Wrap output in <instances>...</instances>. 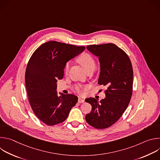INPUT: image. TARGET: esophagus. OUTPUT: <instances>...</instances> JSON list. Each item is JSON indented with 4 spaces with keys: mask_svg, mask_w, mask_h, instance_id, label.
I'll list each match as a JSON object with an SVG mask.
<instances>
[{
    "mask_svg": "<svg viewBox=\"0 0 160 160\" xmlns=\"http://www.w3.org/2000/svg\"><path fill=\"white\" fill-rule=\"evenodd\" d=\"M84 102H85V101L83 99H82V98H78V103H83Z\"/></svg>",
    "mask_w": 160,
    "mask_h": 160,
    "instance_id": "1",
    "label": "esophagus"
}]
</instances>
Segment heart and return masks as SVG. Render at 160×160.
<instances>
[{
    "instance_id": "1",
    "label": "heart",
    "mask_w": 160,
    "mask_h": 160,
    "mask_svg": "<svg viewBox=\"0 0 160 160\" xmlns=\"http://www.w3.org/2000/svg\"><path fill=\"white\" fill-rule=\"evenodd\" d=\"M77 61L84 68V69L87 72L94 70L96 66V62L94 58L88 53L82 54L77 59ZM69 68H70V62H68L66 63L64 68V72L65 74L68 73V71H69ZM87 88H88L87 86L83 87L80 85H77L75 87V89L77 91V92L80 94H83V92Z\"/></svg>"
}]
</instances>
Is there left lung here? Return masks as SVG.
Instances as JSON below:
<instances>
[{
  "label": "left lung",
  "mask_w": 160,
  "mask_h": 160,
  "mask_svg": "<svg viewBox=\"0 0 160 160\" xmlns=\"http://www.w3.org/2000/svg\"><path fill=\"white\" fill-rule=\"evenodd\" d=\"M87 49L99 57L98 84L107 89L106 98L100 101L94 98L85 100L92 106L85 120L90 126L104 129L116 123L129 104L133 90L132 65L126 52L114 43L90 45Z\"/></svg>",
  "instance_id": "1"
}]
</instances>
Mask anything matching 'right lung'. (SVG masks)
Segmentation results:
<instances>
[{
  "mask_svg": "<svg viewBox=\"0 0 160 160\" xmlns=\"http://www.w3.org/2000/svg\"><path fill=\"white\" fill-rule=\"evenodd\" d=\"M85 49L49 41L41 45L30 58L25 72L28 101L37 117L48 125L63 122L78 101L73 94L61 93L59 96L56 83L64 77L67 61Z\"/></svg>",
  "mask_w": 160,
  "mask_h": 160,
  "instance_id": "1",
  "label": "right lung"
}]
</instances>
